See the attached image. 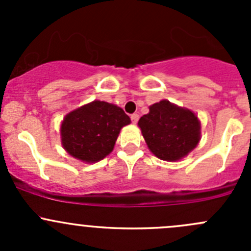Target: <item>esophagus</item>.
<instances>
[{
  "label": "esophagus",
  "mask_w": 251,
  "mask_h": 251,
  "mask_svg": "<svg viewBox=\"0 0 251 251\" xmlns=\"http://www.w3.org/2000/svg\"><path fill=\"white\" fill-rule=\"evenodd\" d=\"M138 119H140V115H138V114H132V115H131V121H132L133 124H137Z\"/></svg>",
  "instance_id": "1"
}]
</instances>
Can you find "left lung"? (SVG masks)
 Wrapping results in <instances>:
<instances>
[{
	"label": "left lung",
	"mask_w": 251,
	"mask_h": 251,
	"mask_svg": "<svg viewBox=\"0 0 251 251\" xmlns=\"http://www.w3.org/2000/svg\"><path fill=\"white\" fill-rule=\"evenodd\" d=\"M149 151L165 161H178L188 155L201 138V126L193 110L163 100L149 107L138 121Z\"/></svg>",
	"instance_id": "obj_1"
}]
</instances>
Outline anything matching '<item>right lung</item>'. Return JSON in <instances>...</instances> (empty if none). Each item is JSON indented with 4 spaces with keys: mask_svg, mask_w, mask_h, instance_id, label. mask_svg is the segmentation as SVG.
<instances>
[{
    "mask_svg": "<svg viewBox=\"0 0 251 251\" xmlns=\"http://www.w3.org/2000/svg\"><path fill=\"white\" fill-rule=\"evenodd\" d=\"M131 119L120 107L103 100L68 113L60 124V142L68 154L82 163H97L113 151L124 126Z\"/></svg>",
    "mask_w": 251,
    "mask_h": 251,
    "instance_id": "obj_1",
    "label": "right lung"
}]
</instances>
